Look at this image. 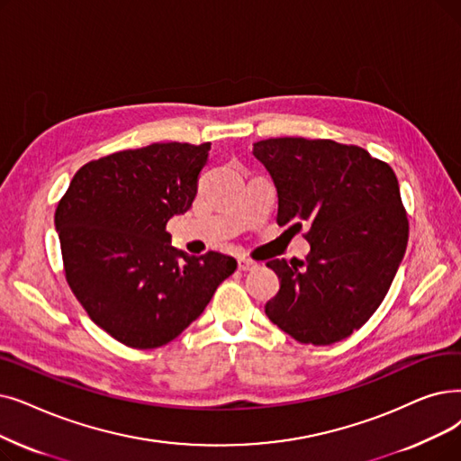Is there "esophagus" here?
<instances>
[{
    "label": "esophagus",
    "mask_w": 461,
    "mask_h": 461,
    "mask_svg": "<svg viewBox=\"0 0 461 461\" xmlns=\"http://www.w3.org/2000/svg\"><path fill=\"white\" fill-rule=\"evenodd\" d=\"M254 269H258V264L252 262V259H247V258L239 259V271H254Z\"/></svg>",
    "instance_id": "1"
}]
</instances>
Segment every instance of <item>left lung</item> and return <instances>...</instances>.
Returning <instances> with one entry per match:
<instances>
[{"label": "left lung", "instance_id": "left-lung-1", "mask_svg": "<svg viewBox=\"0 0 461 461\" xmlns=\"http://www.w3.org/2000/svg\"><path fill=\"white\" fill-rule=\"evenodd\" d=\"M252 154L275 183L276 222L309 224L311 243L303 271L286 259L267 262L280 290L266 314L299 343L341 341L383 303L405 256L397 176L366 149L331 139H266Z\"/></svg>", "mask_w": 461, "mask_h": 461}]
</instances>
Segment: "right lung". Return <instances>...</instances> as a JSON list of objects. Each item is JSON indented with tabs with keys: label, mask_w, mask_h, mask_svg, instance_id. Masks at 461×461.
<instances>
[{
	"label": "right lung",
	"mask_w": 461,
	"mask_h": 461,
	"mask_svg": "<svg viewBox=\"0 0 461 461\" xmlns=\"http://www.w3.org/2000/svg\"><path fill=\"white\" fill-rule=\"evenodd\" d=\"M211 143H154L114 152L78 169L54 226L66 278L94 322L131 348L181 335L235 269V258L188 256L166 224L197 192Z\"/></svg>",
	"instance_id": "add662e5"
}]
</instances>
